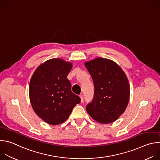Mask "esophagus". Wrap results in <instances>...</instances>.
<instances>
[{
    "instance_id": "obj_1",
    "label": "esophagus",
    "mask_w": 160,
    "mask_h": 160,
    "mask_svg": "<svg viewBox=\"0 0 160 160\" xmlns=\"http://www.w3.org/2000/svg\"><path fill=\"white\" fill-rule=\"evenodd\" d=\"M80 99H81V102H83V96L82 94H81V95L80 96Z\"/></svg>"
}]
</instances>
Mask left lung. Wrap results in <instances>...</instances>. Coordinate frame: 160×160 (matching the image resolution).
<instances>
[{"label":"left lung","mask_w":160,"mask_h":160,"mask_svg":"<svg viewBox=\"0 0 160 160\" xmlns=\"http://www.w3.org/2000/svg\"><path fill=\"white\" fill-rule=\"evenodd\" d=\"M94 85L92 101L86 106L89 115L101 123L116 121L127 107L130 85L122 68L114 61L98 58L85 63Z\"/></svg>","instance_id":"obj_1"}]
</instances>
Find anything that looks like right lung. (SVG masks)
Returning a JSON list of instances; mask_svg holds the SVG:
<instances>
[{
    "label": "right lung",
    "mask_w": 160,
    "mask_h": 160,
    "mask_svg": "<svg viewBox=\"0 0 160 160\" xmlns=\"http://www.w3.org/2000/svg\"><path fill=\"white\" fill-rule=\"evenodd\" d=\"M72 64L61 59H51L40 65L30 82L29 95L37 115L50 125L66 121L73 108L81 101L72 92L67 78Z\"/></svg>",
    "instance_id": "1"
}]
</instances>
